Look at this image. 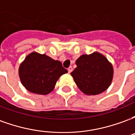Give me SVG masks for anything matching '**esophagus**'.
<instances>
[{
  "instance_id": "34e87169",
  "label": "esophagus",
  "mask_w": 135,
  "mask_h": 135,
  "mask_svg": "<svg viewBox=\"0 0 135 135\" xmlns=\"http://www.w3.org/2000/svg\"><path fill=\"white\" fill-rule=\"evenodd\" d=\"M72 71H73V68L71 67V66H69V67L68 68V71H69V73H71Z\"/></svg>"
}]
</instances>
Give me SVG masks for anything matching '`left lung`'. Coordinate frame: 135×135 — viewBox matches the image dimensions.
<instances>
[{"mask_svg":"<svg viewBox=\"0 0 135 135\" xmlns=\"http://www.w3.org/2000/svg\"><path fill=\"white\" fill-rule=\"evenodd\" d=\"M76 68L71 73L83 93L95 95L106 90L112 82V64L101 53L82 55L76 61Z\"/></svg>","mask_w":135,"mask_h":135,"instance_id":"left-lung-1","label":"left lung"}]
</instances>
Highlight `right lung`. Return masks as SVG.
Instances as JSON below:
<instances>
[{
  "instance_id": "1",
  "label": "right lung",
  "mask_w": 135,
  "mask_h": 135,
  "mask_svg": "<svg viewBox=\"0 0 135 135\" xmlns=\"http://www.w3.org/2000/svg\"><path fill=\"white\" fill-rule=\"evenodd\" d=\"M67 72L59 61L37 52L30 53L19 69L23 86L30 93L38 95L52 92L59 77Z\"/></svg>"
}]
</instances>
